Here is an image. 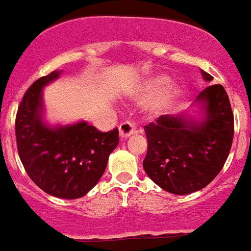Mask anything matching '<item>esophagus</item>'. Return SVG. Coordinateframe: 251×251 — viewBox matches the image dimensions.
Here are the masks:
<instances>
[{
    "label": "esophagus",
    "mask_w": 251,
    "mask_h": 251,
    "mask_svg": "<svg viewBox=\"0 0 251 251\" xmlns=\"http://www.w3.org/2000/svg\"><path fill=\"white\" fill-rule=\"evenodd\" d=\"M118 129H120V135L122 139H126L128 136H130L131 134L135 133V126H134L133 123L128 122V121L121 123Z\"/></svg>",
    "instance_id": "obj_1"
}]
</instances>
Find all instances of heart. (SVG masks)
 Segmentation results:
<instances>
[{
    "instance_id": "b5f03b06",
    "label": "heart",
    "mask_w": 251,
    "mask_h": 251,
    "mask_svg": "<svg viewBox=\"0 0 251 251\" xmlns=\"http://www.w3.org/2000/svg\"><path fill=\"white\" fill-rule=\"evenodd\" d=\"M170 83L171 79L167 75L151 76V78H149L148 80L141 84V86L139 88V93L143 96H153L156 94H159L166 86L170 85ZM178 96H179V89L176 88V86L165 89L162 93L158 95L157 100L153 103V110L156 112L168 110V108L175 105Z\"/></svg>"
}]
</instances>
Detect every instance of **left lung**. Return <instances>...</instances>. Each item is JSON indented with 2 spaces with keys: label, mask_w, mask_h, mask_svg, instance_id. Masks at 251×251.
Segmentation results:
<instances>
[{
  "label": "left lung",
  "mask_w": 251,
  "mask_h": 251,
  "mask_svg": "<svg viewBox=\"0 0 251 251\" xmlns=\"http://www.w3.org/2000/svg\"><path fill=\"white\" fill-rule=\"evenodd\" d=\"M206 81L213 79L201 71ZM204 118L163 115L144 126L148 152L143 161L153 183L172 194L185 195L210 184L229 155L234 118L229 99L221 84L205 88L198 95Z\"/></svg>",
  "instance_id": "left-lung-1"
}]
</instances>
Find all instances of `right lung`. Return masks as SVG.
Listing matches in <instances>:
<instances>
[{
	"label": "right lung",
	"instance_id": "obj_1",
	"mask_svg": "<svg viewBox=\"0 0 251 251\" xmlns=\"http://www.w3.org/2000/svg\"><path fill=\"white\" fill-rule=\"evenodd\" d=\"M61 71L41 76L25 91L16 117L19 158L30 179L52 197L78 199L102 177L120 143L118 129L102 133L86 122L50 126L42 122V89Z\"/></svg>",
	"mask_w": 251,
	"mask_h": 251
}]
</instances>
